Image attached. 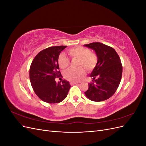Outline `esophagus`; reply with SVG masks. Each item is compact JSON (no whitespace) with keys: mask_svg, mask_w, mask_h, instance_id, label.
<instances>
[{"mask_svg":"<svg viewBox=\"0 0 146 146\" xmlns=\"http://www.w3.org/2000/svg\"><path fill=\"white\" fill-rule=\"evenodd\" d=\"M70 84L71 85H77V84H78V82H70Z\"/></svg>","mask_w":146,"mask_h":146,"instance_id":"esophagus-1","label":"esophagus"}]
</instances>
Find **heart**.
I'll list each match as a JSON object with an SVG mask.
<instances>
[{
	"mask_svg": "<svg viewBox=\"0 0 146 146\" xmlns=\"http://www.w3.org/2000/svg\"><path fill=\"white\" fill-rule=\"evenodd\" d=\"M69 55L72 58H78L76 69H70L64 74V77L69 81L72 82H78L85 74V69L91 71L98 63V57L94 52H91L89 48L82 46H77L70 48L68 50ZM60 68L66 69L69 66V59L63 54H61L58 59Z\"/></svg>",
	"mask_w": 146,
	"mask_h": 146,
	"instance_id": "heart-1",
	"label": "heart"
}]
</instances>
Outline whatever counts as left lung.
<instances>
[{
  "label": "left lung",
  "mask_w": 146,
  "mask_h": 146,
  "mask_svg": "<svg viewBox=\"0 0 146 146\" xmlns=\"http://www.w3.org/2000/svg\"><path fill=\"white\" fill-rule=\"evenodd\" d=\"M93 49L98 57V63L90 76L92 82L85 92L88 99L100 102L109 99L115 93L120 84L122 65L118 54L111 47L99 42L84 45Z\"/></svg>",
  "instance_id": "8db88e82"
}]
</instances>
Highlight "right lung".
Segmentation results:
<instances>
[{
  "mask_svg": "<svg viewBox=\"0 0 146 146\" xmlns=\"http://www.w3.org/2000/svg\"><path fill=\"white\" fill-rule=\"evenodd\" d=\"M66 46L45 48L35 57L30 68V80L35 94L47 103L61 102L67 96L70 85L63 80L56 83L55 78L61 76L58 63L61 52Z\"/></svg>",
  "mask_w": 146,
  "mask_h": 146,
  "instance_id": "1",
  "label": "right lung"
}]
</instances>
